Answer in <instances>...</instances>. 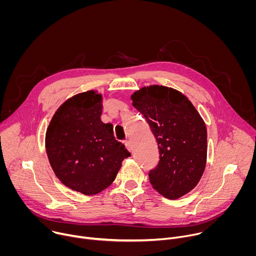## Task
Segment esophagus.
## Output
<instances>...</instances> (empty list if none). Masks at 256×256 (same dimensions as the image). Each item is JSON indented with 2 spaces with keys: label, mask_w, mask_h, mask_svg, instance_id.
Here are the masks:
<instances>
[{
  "label": "esophagus",
  "mask_w": 256,
  "mask_h": 256,
  "mask_svg": "<svg viewBox=\"0 0 256 256\" xmlns=\"http://www.w3.org/2000/svg\"><path fill=\"white\" fill-rule=\"evenodd\" d=\"M124 144H126V149H128L130 153H132V142H130V140H126V142H124Z\"/></svg>",
  "instance_id": "34e87169"
}]
</instances>
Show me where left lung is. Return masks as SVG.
I'll list each match as a JSON object with an SVG mask.
<instances>
[{"mask_svg":"<svg viewBox=\"0 0 256 256\" xmlns=\"http://www.w3.org/2000/svg\"><path fill=\"white\" fill-rule=\"evenodd\" d=\"M158 142L160 160L150 171L153 188L169 200L192 190L206 164V126L192 101L160 85L142 87L130 96Z\"/></svg>","mask_w":256,"mask_h":256,"instance_id":"obj_1","label":"left lung"}]
</instances>
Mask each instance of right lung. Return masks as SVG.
I'll list each match as a JSON object with an SVG mask.
<instances>
[{
	"label": "right lung",
	"instance_id": "1",
	"mask_svg": "<svg viewBox=\"0 0 256 256\" xmlns=\"http://www.w3.org/2000/svg\"><path fill=\"white\" fill-rule=\"evenodd\" d=\"M103 96L89 90L66 99L46 134L50 164L64 186L92 196L114 181L130 154L116 140L112 124L101 120Z\"/></svg>",
	"mask_w": 256,
	"mask_h": 256
}]
</instances>
